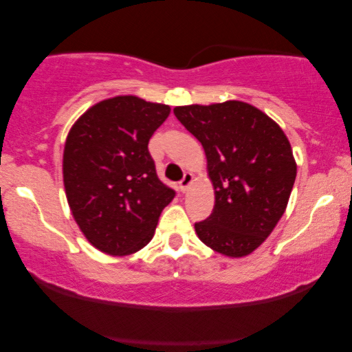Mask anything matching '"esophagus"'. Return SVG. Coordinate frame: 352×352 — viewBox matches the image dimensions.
<instances>
[{
    "label": "esophagus",
    "instance_id": "34e87169",
    "mask_svg": "<svg viewBox=\"0 0 352 352\" xmlns=\"http://www.w3.org/2000/svg\"><path fill=\"white\" fill-rule=\"evenodd\" d=\"M190 184H192V175H190V173H184V176H182V179L179 181L181 192H187V189H189Z\"/></svg>",
    "mask_w": 352,
    "mask_h": 352
}]
</instances>
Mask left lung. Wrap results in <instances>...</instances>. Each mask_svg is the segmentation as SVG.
<instances>
[{"mask_svg": "<svg viewBox=\"0 0 352 352\" xmlns=\"http://www.w3.org/2000/svg\"><path fill=\"white\" fill-rule=\"evenodd\" d=\"M199 139L214 187L210 218L195 223L206 247L230 258L254 252L285 213L296 162L282 128L242 100L173 110Z\"/></svg>", "mask_w": 352, "mask_h": 352, "instance_id": "1", "label": "left lung"}]
</instances>
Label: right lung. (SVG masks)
<instances>
[{"instance_id": "obj_1", "label": "right lung", "mask_w": 352, "mask_h": 352, "mask_svg": "<svg viewBox=\"0 0 352 352\" xmlns=\"http://www.w3.org/2000/svg\"><path fill=\"white\" fill-rule=\"evenodd\" d=\"M170 112V105L117 96L86 110L69 131L62 160L67 201L102 253L123 256L146 247L175 199L147 148Z\"/></svg>"}]
</instances>
